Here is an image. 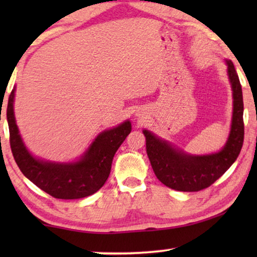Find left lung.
<instances>
[{
    "mask_svg": "<svg viewBox=\"0 0 257 257\" xmlns=\"http://www.w3.org/2000/svg\"><path fill=\"white\" fill-rule=\"evenodd\" d=\"M233 91V115L227 142L220 151L209 154H189L149 130L146 152L154 174L165 186L180 192H198L214 184L237 159L244 137L243 97L233 62L224 59Z\"/></svg>",
    "mask_w": 257,
    "mask_h": 257,
    "instance_id": "obj_1",
    "label": "left lung"
}]
</instances>
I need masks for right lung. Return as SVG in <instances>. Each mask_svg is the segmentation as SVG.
<instances>
[{
    "instance_id": "1",
    "label": "right lung",
    "mask_w": 257,
    "mask_h": 257,
    "mask_svg": "<svg viewBox=\"0 0 257 257\" xmlns=\"http://www.w3.org/2000/svg\"><path fill=\"white\" fill-rule=\"evenodd\" d=\"M14 87L7 105V120L10 133V147L20 170L29 180L56 199H80L92 195L103 187L111 172L113 157L132 130L125 120L115 127L100 132L79 159L69 163L36 158L27 149L16 124Z\"/></svg>"
}]
</instances>
